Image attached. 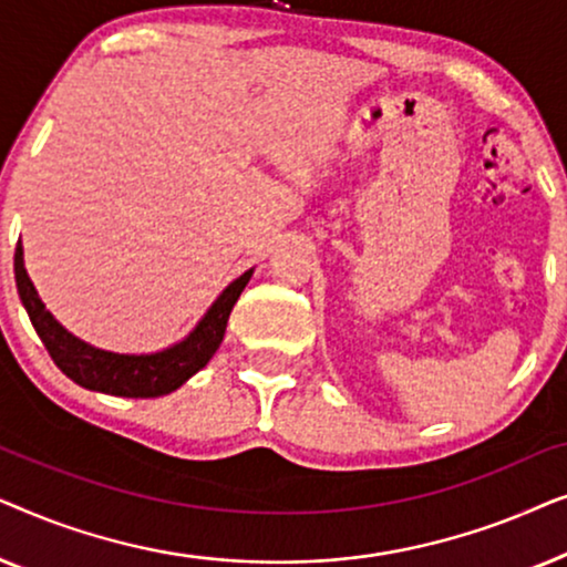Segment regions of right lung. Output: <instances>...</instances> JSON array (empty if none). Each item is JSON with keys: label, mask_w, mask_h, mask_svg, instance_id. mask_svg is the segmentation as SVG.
Listing matches in <instances>:
<instances>
[{"label": "right lung", "mask_w": 567, "mask_h": 567, "mask_svg": "<svg viewBox=\"0 0 567 567\" xmlns=\"http://www.w3.org/2000/svg\"><path fill=\"white\" fill-rule=\"evenodd\" d=\"M250 276L252 268L231 281L181 343L157 353H113L84 343L53 320L22 262V245L18 243L14 247V284H18L22 307L28 309L30 322L53 363L84 390L115 394V398H162L204 369L216 348L221 346L231 307L237 305Z\"/></svg>", "instance_id": "right-lung-1"}]
</instances>
